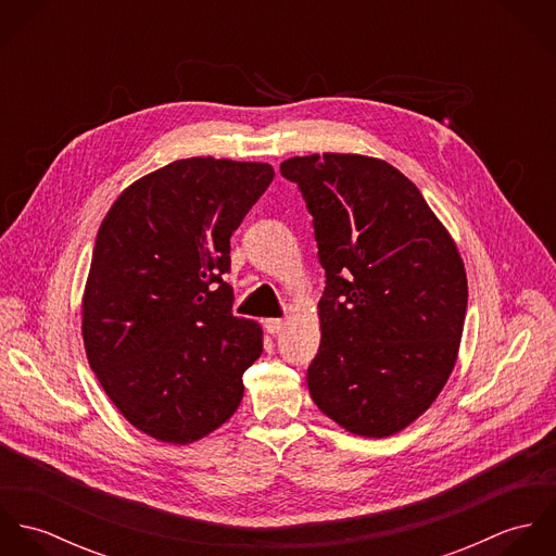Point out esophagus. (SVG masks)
I'll list each match as a JSON object with an SVG mask.
<instances>
[{
	"mask_svg": "<svg viewBox=\"0 0 556 556\" xmlns=\"http://www.w3.org/2000/svg\"><path fill=\"white\" fill-rule=\"evenodd\" d=\"M285 325H287L285 318H267V320H265V329H267L269 333H280V331L285 329Z\"/></svg>",
	"mask_w": 556,
	"mask_h": 556,
	"instance_id": "1",
	"label": "esophagus"
}]
</instances>
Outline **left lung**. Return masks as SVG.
<instances>
[{
	"mask_svg": "<svg viewBox=\"0 0 556 556\" xmlns=\"http://www.w3.org/2000/svg\"><path fill=\"white\" fill-rule=\"evenodd\" d=\"M280 173L306 199L327 278L311 396L353 434L392 437L428 410L456 366L469 298L463 256L386 160L327 152L285 160Z\"/></svg>",
	"mask_w": 556,
	"mask_h": 556,
	"instance_id": "8db88e82",
	"label": "left lung"
}]
</instances>
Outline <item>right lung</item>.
<instances>
[{"mask_svg": "<svg viewBox=\"0 0 556 556\" xmlns=\"http://www.w3.org/2000/svg\"><path fill=\"white\" fill-rule=\"evenodd\" d=\"M267 162L175 160L130 184L104 216L83 293V342L117 410L188 445L220 428L263 351L233 315L231 236L267 190Z\"/></svg>", "mask_w": 556, "mask_h": 556, "instance_id": "right-lung-1", "label": "right lung"}]
</instances>
